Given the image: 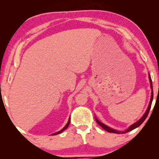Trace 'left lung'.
Wrapping results in <instances>:
<instances>
[{"label": "left lung", "mask_w": 159, "mask_h": 159, "mask_svg": "<svg viewBox=\"0 0 159 159\" xmlns=\"http://www.w3.org/2000/svg\"><path fill=\"white\" fill-rule=\"evenodd\" d=\"M149 80H150L151 88H152V95H151V99H150L149 104V106H148V108H147V111H146V112L144 113V114L143 116H142V117L140 118V119H139V120H138V121H137V122L134 123V124L131 125L130 126V127H129L128 129H126V130H124V131H118V130H114V129H113V128H109V126H107V125H106L105 124H104V123H101L100 121H99V120H98V118H95V120H96L97 123H98V124H99V125H100L102 128L104 129V130H107V132H109V133H117V134H120V133H122V134L126 133H128V132H130V131H131V130H134V128L139 127V126L140 125L142 124V123L144 121V120L146 119L147 117V116H148V114H149V110H150V109H151V106H152V100H153V95H154V93H153V85H152V79H151V76H150L149 74Z\"/></svg>", "instance_id": "left-lung-1"}]
</instances>
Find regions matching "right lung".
<instances>
[{"label": "right lung", "mask_w": 159, "mask_h": 159, "mask_svg": "<svg viewBox=\"0 0 159 159\" xmlns=\"http://www.w3.org/2000/svg\"><path fill=\"white\" fill-rule=\"evenodd\" d=\"M69 123H70V117H69V120H68V123H66V125L64 126V127L61 129V130H60V131H58V132H57V133H53V134H52V135H55V134H60V133H62V132L64 130H66V129L67 128V127H68L69 126Z\"/></svg>", "instance_id": "1"}]
</instances>
